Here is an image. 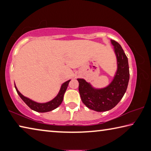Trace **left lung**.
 <instances>
[{"mask_svg": "<svg viewBox=\"0 0 151 151\" xmlns=\"http://www.w3.org/2000/svg\"><path fill=\"white\" fill-rule=\"evenodd\" d=\"M116 58V70L108 85L95 88L83 78H77L78 91L83 103L88 109L97 112L107 111L114 108L123 97L129 84L130 75L128 58L121 46L111 40Z\"/></svg>", "mask_w": 151, "mask_h": 151, "instance_id": "1", "label": "left lung"}]
</instances>
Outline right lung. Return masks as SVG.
<instances>
[{
    "label": "right lung",
    "instance_id": "1",
    "mask_svg": "<svg viewBox=\"0 0 151 151\" xmlns=\"http://www.w3.org/2000/svg\"><path fill=\"white\" fill-rule=\"evenodd\" d=\"M70 81V80H68L63 83L57 95L56 96L54 99H52V100L47 102V103H37V102L33 101L32 99L28 98L27 96H24L23 94H22L20 93L19 91L18 90L17 87L16 85H15V83L14 86L18 94H19V96L21 98L22 100L27 104V105L28 106L30 107V109L35 111L39 112H47L57 109V107L62 103V102L63 101L64 94L65 93L66 90L68 87V83H69Z\"/></svg>",
    "mask_w": 151,
    "mask_h": 151
}]
</instances>
